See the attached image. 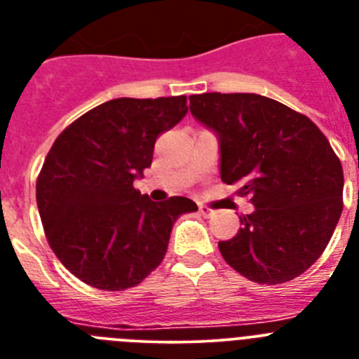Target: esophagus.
Instances as JSON below:
<instances>
[{"instance_id":"obj_1","label":"esophagus","mask_w":359,"mask_h":359,"mask_svg":"<svg viewBox=\"0 0 359 359\" xmlns=\"http://www.w3.org/2000/svg\"><path fill=\"white\" fill-rule=\"evenodd\" d=\"M199 214H201L203 217H212V215H214V210L208 207H205V205H199Z\"/></svg>"}]
</instances>
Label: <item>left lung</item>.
Returning a JSON list of instances; mask_svg holds the SVG:
<instances>
[{"label":"left lung","instance_id":"obj_1","mask_svg":"<svg viewBox=\"0 0 359 359\" xmlns=\"http://www.w3.org/2000/svg\"><path fill=\"white\" fill-rule=\"evenodd\" d=\"M190 113L219 136L221 180L255 207L219 252L257 284L302 275L329 244L344 210V170L306 115L255 93L190 95Z\"/></svg>","mask_w":359,"mask_h":359}]
</instances>
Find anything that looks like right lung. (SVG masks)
<instances>
[{
    "instance_id": "add662e5",
    "label": "right lung",
    "mask_w": 359,
    "mask_h": 359,
    "mask_svg": "<svg viewBox=\"0 0 359 359\" xmlns=\"http://www.w3.org/2000/svg\"><path fill=\"white\" fill-rule=\"evenodd\" d=\"M187 97L115 98L57 136L36 185L44 233L57 259L104 291L140 284L163 261L176 219L192 199L151 201L133 187L154 144L187 115Z\"/></svg>"
}]
</instances>
